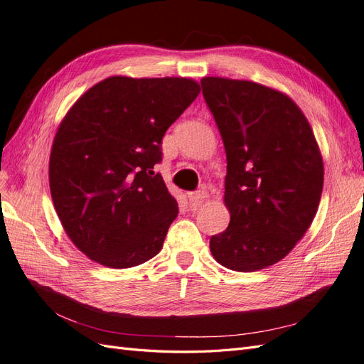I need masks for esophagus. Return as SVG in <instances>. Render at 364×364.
I'll return each instance as SVG.
<instances>
[{"label": "esophagus", "mask_w": 364, "mask_h": 364, "mask_svg": "<svg viewBox=\"0 0 364 364\" xmlns=\"http://www.w3.org/2000/svg\"><path fill=\"white\" fill-rule=\"evenodd\" d=\"M208 197L206 191H194V193H188V200L194 205H200L205 199Z\"/></svg>", "instance_id": "esophagus-1"}]
</instances>
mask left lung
<instances>
[{
  "instance_id": "obj_1",
  "label": "left lung",
  "mask_w": 364,
  "mask_h": 364,
  "mask_svg": "<svg viewBox=\"0 0 364 364\" xmlns=\"http://www.w3.org/2000/svg\"><path fill=\"white\" fill-rule=\"evenodd\" d=\"M222 135L230 222L209 249L223 267L255 272L296 246L317 213L323 161L310 123L289 95L249 80L203 77Z\"/></svg>"
}]
</instances>
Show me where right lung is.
Segmentation results:
<instances>
[{"label": "right lung", "instance_id": "right-lung-1", "mask_svg": "<svg viewBox=\"0 0 364 364\" xmlns=\"http://www.w3.org/2000/svg\"><path fill=\"white\" fill-rule=\"evenodd\" d=\"M200 92L183 77L112 75L77 100L53 141L50 191L65 232L111 269L158 255L178 202L153 167L167 129Z\"/></svg>", "mask_w": 364, "mask_h": 364}]
</instances>
